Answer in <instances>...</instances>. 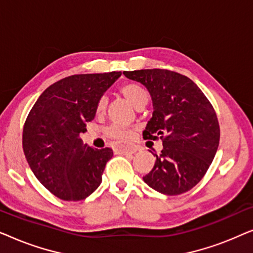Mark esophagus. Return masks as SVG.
Instances as JSON below:
<instances>
[{
  "instance_id": "1",
  "label": "esophagus",
  "mask_w": 253,
  "mask_h": 253,
  "mask_svg": "<svg viewBox=\"0 0 253 253\" xmlns=\"http://www.w3.org/2000/svg\"><path fill=\"white\" fill-rule=\"evenodd\" d=\"M116 150L121 152V153H133L136 148L130 144H119L116 146Z\"/></svg>"
}]
</instances>
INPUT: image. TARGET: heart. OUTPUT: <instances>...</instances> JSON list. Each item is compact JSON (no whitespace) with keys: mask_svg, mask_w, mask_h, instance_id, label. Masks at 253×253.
<instances>
[{"mask_svg":"<svg viewBox=\"0 0 253 253\" xmlns=\"http://www.w3.org/2000/svg\"><path fill=\"white\" fill-rule=\"evenodd\" d=\"M120 92L136 107L141 108L148 102V93L143 86L133 82H126L123 85H121ZM108 105V99L107 96H101L96 102V113L102 114ZM106 134L112 139L116 140H126L131 136V130L127 126H120V124H113L106 130Z\"/></svg>","mask_w":253,"mask_h":253,"instance_id":"b5f03b06","label":"heart"}]
</instances>
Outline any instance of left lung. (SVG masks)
Instances as JSON below:
<instances>
[{
    "instance_id": "left-lung-1",
    "label": "left lung",
    "mask_w": 253,
    "mask_h": 253,
    "mask_svg": "<svg viewBox=\"0 0 253 253\" xmlns=\"http://www.w3.org/2000/svg\"><path fill=\"white\" fill-rule=\"evenodd\" d=\"M123 74L150 92L154 110L143 137L164 145L144 182L168 196L189 191L206 174L219 146L220 126L212 103L178 72L146 69Z\"/></svg>"
}]
</instances>
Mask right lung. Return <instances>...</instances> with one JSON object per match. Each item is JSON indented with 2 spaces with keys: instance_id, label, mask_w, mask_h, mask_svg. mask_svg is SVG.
I'll use <instances>...</instances> for the list:
<instances>
[{
  "instance_id": "1",
  "label": "right lung",
  "mask_w": 253,
  "mask_h": 253,
  "mask_svg": "<svg viewBox=\"0 0 253 253\" xmlns=\"http://www.w3.org/2000/svg\"><path fill=\"white\" fill-rule=\"evenodd\" d=\"M122 75H72L51 84L29 113L23 129V150L33 174L57 198L78 202L102 181L109 147L83 145L79 134L94 119L96 102Z\"/></svg>"
}]
</instances>
